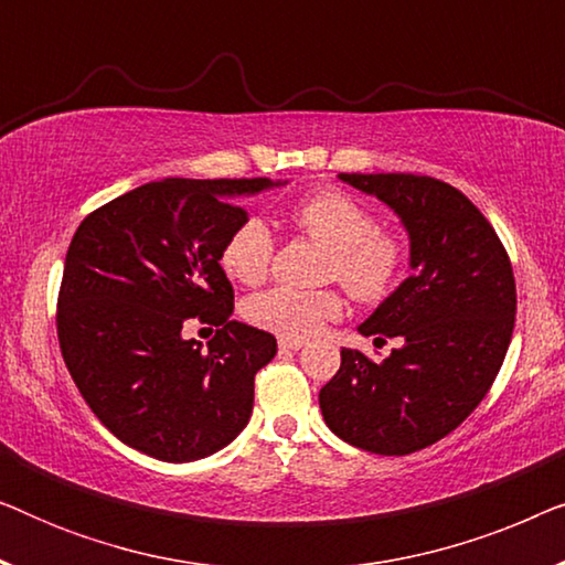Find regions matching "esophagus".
Segmentation results:
<instances>
[{"mask_svg": "<svg viewBox=\"0 0 565 565\" xmlns=\"http://www.w3.org/2000/svg\"><path fill=\"white\" fill-rule=\"evenodd\" d=\"M280 350L282 352H298V350H303V342H298V339H280Z\"/></svg>", "mask_w": 565, "mask_h": 565, "instance_id": "1", "label": "esophagus"}]
</instances>
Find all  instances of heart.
<instances>
[{"label": "heart", "instance_id": "heart-1", "mask_svg": "<svg viewBox=\"0 0 565 565\" xmlns=\"http://www.w3.org/2000/svg\"><path fill=\"white\" fill-rule=\"evenodd\" d=\"M292 218L331 249L327 280H339L362 303L385 298L398 280L404 252L391 234L377 231L373 213L344 192L323 190L300 200ZM275 236L259 215H246L221 249V267L244 285H259L269 273ZM342 296L334 290L269 288L244 303L246 321L282 339H311L342 316Z\"/></svg>", "mask_w": 565, "mask_h": 565}]
</instances>
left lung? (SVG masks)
I'll use <instances>...</instances> for the list:
<instances>
[{
  "label": "left lung",
  "mask_w": 565,
  "mask_h": 565,
  "mask_svg": "<svg viewBox=\"0 0 565 565\" xmlns=\"http://www.w3.org/2000/svg\"><path fill=\"white\" fill-rule=\"evenodd\" d=\"M339 180L398 215L412 275L358 327L404 344L381 362L342 350L319 406L344 443L408 455L460 427L499 375L516 313L512 265L491 223L452 184L416 174Z\"/></svg>",
  "instance_id": "8db88e82"
}]
</instances>
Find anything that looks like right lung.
I'll return each mask as SVG.
<instances>
[{
  "mask_svg": "<svg viewBox=\"0 0 565 565\" xmlns=\"http://www.w3.org/2000/svg\"><path fill=\"white\" fill-rule=\"evenodd\" d=\"M288 182L141 184L82 221L58 292L61 354L92 414L122 445L192 462L234 443L254 406V375L277 354L269 331L231 321L221 249L246 215L231 203ZM190 318L218 326L205 351Z\"/></svg>",
  "mask_w": 565,
  "mask_h": 565,
  "instance_id": "obj_1",
  "label": "right lung"
}]
</instances>
